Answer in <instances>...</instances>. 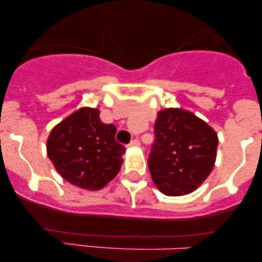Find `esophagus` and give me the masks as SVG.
Here are the masks:
<instances>
[{
  "label": "esophagus",
  "instance_id": "34e87169",
  "mask_svg": "<svg viewBox=\"0 0 262 262\" xmlns=\"http://www.w3.org/2000/svg\"><path fill=\"white\" fill-rule=\"evenodd\" d=\"M139 145H140V141L138 139H133L130 143H129V146H130V148H137V146Z\"/></svg>",
  "mask_w": 262,
  "mask_h": 262
}]
</instances>
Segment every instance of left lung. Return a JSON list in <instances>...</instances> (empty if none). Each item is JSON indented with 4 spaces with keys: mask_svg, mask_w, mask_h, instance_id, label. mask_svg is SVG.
Segmentation results:
<instances>
[{
    "mask_svg": "<svg viewBox=\"0 0 262 262\" xmlns=\"http://www.w3.org/2000/svg\"><path fill=\"white\" fill-rule=\"evenodd\" d=\"M154 132L148 164L156 187L166 196L193 192L214 166L217 133L193 113L180 108L160 111Z\"/></svg>",
    "mask_w": 262,
    "mask_h": 262,
    "instance_id": "1",
    "label": "left lung"
}]
</instances>
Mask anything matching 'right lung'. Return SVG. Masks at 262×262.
Wrapping results in <instances>:
<instances>
[{"label": "right lung", "instance_id": "add662e5", "mask_svg": "<svg viewBox=\"0 0 262 262\" xmlns=\"http://www.w3.org/2000/svg\"><path fill=\"white\" fill-rule=\"evenodd\" d=\"M117 128L104 124L100 111L83 107L53 128L48 138L50 161L64 180L96 191L113 180L125 148L116 140Z\"/></svg>", "mask_w": 262, "mask_h": 262}]
</instances>
